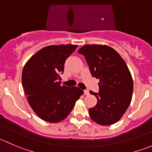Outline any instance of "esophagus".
<instances>
[{"instance_id":"1","label":"esophagus","mask_w":152,"mask_h":152,"mask_svg":"<svg viewBox=\"0 0 152 152\" xmlns=\"http://www.w3.org/2000/svg\"><path fill=\"white\" fill-rule=\"evenodd\" d=\"M84 93H85V96H88V95L90 94V93H89V90H84Z\"/></svg>"}]
</instances>
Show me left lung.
Returning a JSON list of instances; mask_svg holds the SVG:
<instances>
[{
	"mask_svg": "<svg viewBox=\"0 0 152 152\" xmlns=\"http://www.w3.org/2000/svg\"><path fill=\"white\" fill-rule=\"evenodd\" d=\"M78 53L85 56L90 73L99 79V93L90 91L97 104L89 109L94 122L109 126L118 121L129 106L133 79L123 58L113 48L105 45H86Z\"/></svg>",
	"mask_w": 152,
	"mask_h": 152,
	"instance_id": "1",
	"label": "left lung"
}]
</instances>
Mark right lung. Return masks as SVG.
Segmentation results:
<instances>
[{
  "mask_svg": "<svg viewBox=\"0 0 152 152\" xmlns=\"http://www.w3.org/2000/svg\"><path fill=\"white\" fill-rule=\"evenodd\" d=\"M77 45H48L27 61L22 72V85L27 100L37 115L49 123L67 117L84 91L78 87L61 86L65 60Z\"/></svg>",
  "mask_w": 152,
  "mask_h": 152,
  "instance_id": "right-lung-1",
  "label": "right lung"
}]
</instances>
